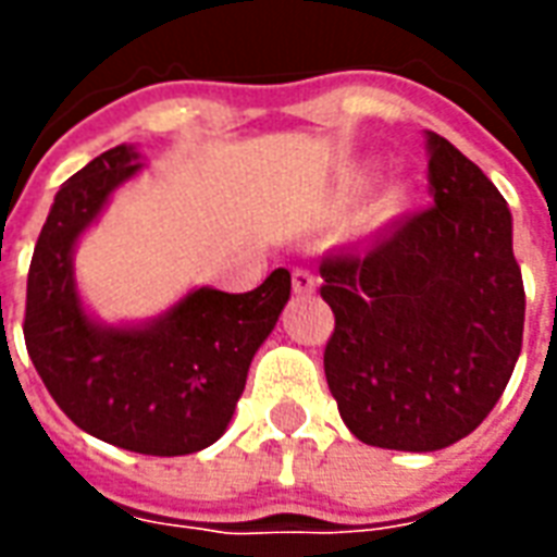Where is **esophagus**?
I'll return each instance as SVG.
<instances>
[{
  "label": "esophagus",
  "mask_w": 557,
  "mask_h": 557,
  "mask_svg": "<svg viewBox=\"0 0 557 557\" xmlns=\"http://www.w3.org/2000/svg\"><path fill=\"white\" fill-rule=\"evenodd\" d=\"M292 289H295V295H310L315 289V277L307 268H295L292 271Z\"/></svg>",
  "instance_id": "obj_1"
}]
</instances>
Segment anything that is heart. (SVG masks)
Returning <instances> with one entry per match:
<instances>
[{"mask_svg": "<svg viewBox=\"0 0 557 557\" xmlns=\"http://www.w3.org/2000/svg\"><path fill=\"white\" fill-rule=\"evenodd\" d=\"M375 182V166L373 163H351L346 170L337 172L334 178V187H331V202L337 208L355 206L358 199H363V194L373 187ZM411 202V187L406 182H387L379 194L373 196V202L363 211V223L370 230H382L387 223H394L397 218H403V211L409 208Z\"/></svg>", "mask_w": 557, "mask_h": 557, "instance_id": "obj_1", "label": "heart"}]
</instances>
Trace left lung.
I'll return each instance as SVG.
<instances>
[{
    "mask_svg": "<svg viewBox=\"0 0 557 557\" xmlns=\"http://www.w3.org/2000/svg\"><path fill=\"white\" fill-rule=\"evenodd\" d=\"M435 206L363 250L322 259L334 310L325 379L355 438L450 447L495 409L522 351L525 289L513 218L478 163L426 134Z\"/></svg>",
    "mask_w": 557,
    "mask_h": 557,
    "instance_id": "obj_1",
    "label": "left lung"
}]
</instances>
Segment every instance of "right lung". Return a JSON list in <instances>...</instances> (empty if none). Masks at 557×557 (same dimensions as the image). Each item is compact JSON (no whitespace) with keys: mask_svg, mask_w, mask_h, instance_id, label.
<instances>
[{"mask_svg":"<svg viewBox=\"0 0 557 557\" xmlns=\"http://www.w3.org/2000/svg\"><path fill=\"white\" fill-rule=\"evenodd\" d=\"M139 170L137 146H115L59 187L32 253L23 337L50 397L79 430L134 454L184 456L226 432L250 361L289 301L292 277L277 268L244 295L199 286L131 325L91 315L74 250Z\"/></svg>","mask_w":557,"mask_h":557,"instance_id":"obj_1","label":"right lung"}]
</instances>
